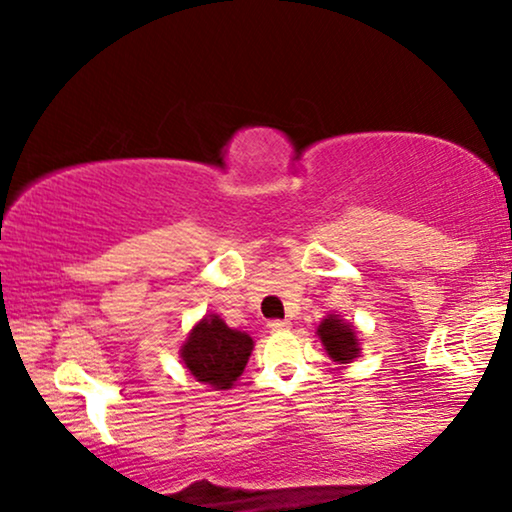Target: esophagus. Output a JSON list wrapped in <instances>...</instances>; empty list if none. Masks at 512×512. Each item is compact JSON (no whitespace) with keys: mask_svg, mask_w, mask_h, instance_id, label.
<instances>
[{"mask_svg":"<svg viewBox=\"0 0 512 512\" xmlns=\"http://www.w3.org/2000/svg\"><path fill=\"white\" fill-rule=\"evenodd\" d=\"M268 326H270V331H286V328H291V321L289 319H272Z\"/></svg>","mask_w":512,"mask_h":512,"instance_id":"obj_1","label":"esophagus"}]
</instances>
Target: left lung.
Here are the masks:
<instances>
[{
  "instance_id": "1",
  "label": "left lung",
  "mask_w": 512,
  "mask_h": 512,
  "mask_svg": "<svg viewBox=\"0 0 512 512\" xmlns=\"http://www.w3.org/2000/svg\"><path fill=\"white\" fill-rule=\"evenodd\" d=\"M321 342H324L326 352L331 359L340 363H349L359 354V345H356L354 326L342 324L338 317H328L317 328Z\"/></svg>"
}]
</instances>
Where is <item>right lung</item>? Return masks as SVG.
<instances>
[{"label": "right lung", "instance_id": "1", "mask_svg": "<svg viewBox=\"0 0 512 512\" xmlns=\"http://www.w3.org/2000/svg\"><path fill=\"white\" fill-rule=\"evenodd\" d=\"M254 340L247 333L233 331L219 317L202 319L181 347V359L198 382L214 389H230L242 375Z\"/></svg>", "mask_w": 512, "mask_h": 512}]
</instances>
